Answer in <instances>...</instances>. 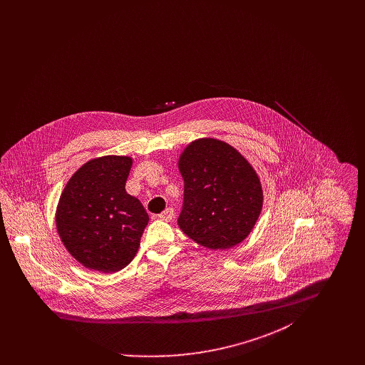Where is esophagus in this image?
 Here are the masks:
<instances>
[{
  "label": "esophagus",
  "instance_id": "1",
  "mask_svg": "<svg viewBox=\"0 0 365 365\" xmlns=\"http://www.w3.org/2000/svg\"><path fill=\"white\" fill-rule=\"evenodd\" d=\"M158 217L161 219V220H165V222H168V220H173L175 217V210L173 208H167L163 213H160L158 215Z\"/></svg>",
  "mask_w": 365,
  "mask_h": 365
}]
</instances>
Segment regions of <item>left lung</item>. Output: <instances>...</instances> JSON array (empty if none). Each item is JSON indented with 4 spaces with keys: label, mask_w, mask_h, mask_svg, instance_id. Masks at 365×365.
Masks as SVG:
<instances>
[{
    "label": "left lung",
    "mask_w": 365,
    "mask_h": 365,
    "mask_svg": "<svg viewBox=\"0 0 365 365\" xmlns=\"http://www.w3.org/2000/svg\"><path fill=\"white\" fill-rule=\"evenodd\" d=\"M179 170L185 180L182 231L209 249L242 242L262 207L260 180L250 164L222 140L198 139L185 149Z\"/></svg>",
    "instance_id": "left-lung-1"
}]
</instances>
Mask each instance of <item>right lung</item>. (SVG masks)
<instances>
[{
    "mask_svg": "<svg viewBox=\"0 0 365 365\" xmlns=\"http://www.w3.org/2000/svg\"><path fill=\"white\" fill-rule=\"evenodd\" d=\"M131 165L130 157L90 160L60 197L57 231L72 257L88 269L120 271L138 252L149 216L125 191Z\"/></svg>",
    "mask_w": 365,
    "mask_h": 365,
    "instance_id": "1",
    "label": "right lung"
}]
</instances>
